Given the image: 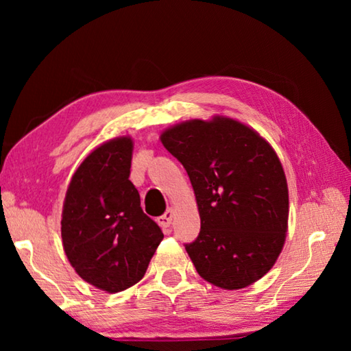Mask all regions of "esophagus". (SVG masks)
Returning a JSON list of instances; mask_svg holds the SVG:
<instances>
[{"instance_id": "1", "label": "esophagus", "mask_w": 351, "mask_h": 351, "mask_svg": "<svg viewBox=\"0 0 351 351\" xmlns=\"http://www.w3.org/2000/svg\"><path fill=\"white\" fill-rule=\"evenodd\" d=\"M173 215H175L173 209H169V210H165L164 215H161V217L158 218V223H159V226H161L162 229H167V228H170V224H171V219H173Z\"/></svg>"}]
</instances>
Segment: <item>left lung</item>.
Instances as JSON below:
<instances>
[{
  "label": "left lung",
  "instance_id": "1",
  "mask_svg": "<svg viewBox=\"0 0 351 351\" xmlns=\"http://www.w3.org/2000/svg\"><path fill=\"white\" fill-rule=\"evenodd\" d=\"M192 182L201 218L186 251L204 280L249 287L274 266L288 228V186L276 152L229 117L182 122L161 134Z\"/></svg>",
  "mask_w": 351,
  "mask_h": 351
}]
</instances>
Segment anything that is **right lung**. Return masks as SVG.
<instances>
[{
  "instance_id": "right-lung-1",
  "label": "right lung",
  "mask_w": 351,
  "mask_h": 351,
  "mask_svg": "<svg viewBox=\"0 0 351 351\" xmlns=\"http://www.w3.org/2000/svg\"><path fill=\"white\" fill-rule=\"evenodd\" d=\"M132 153V138L97 147L77 169L63 204L62 240L69 263L106 293L138 283L164 239L128 180Z\"/></svg>"
}]
</instances>
